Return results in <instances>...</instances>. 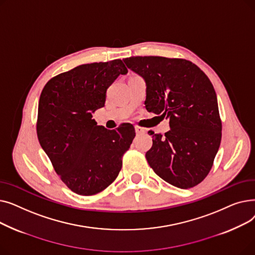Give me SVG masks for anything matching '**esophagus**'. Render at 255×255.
<instances>
[{
    "instance_id": "1",
    "label": "esophagus",
    "mask_w": 255,
    "mask_h": 255,
    "mask_svg": "<svg viewBox=\"0 0 255 255\" xmlns=\"http://www.w3.org/2000/svg\"><path fill=\"white\" fill-rule=\"evenodd\" d=\"M135 132L137 133V134H140V133H143V132H144V129L141 128V127L135 126Z\"/></svg>"
}]
</instances>
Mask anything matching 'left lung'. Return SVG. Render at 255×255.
I'll use <instances>...</instances> for the list:
<instances>
[{
	"mask_svg": "<svg viewBox=\"0 0 255 255\" xmlns=\"http://www.w3.org/2000/svg\"><path fill=\"white\" fill-rule=\"evenodd\" d=\"M146 84L145 109L169 120L164 136L153 135L146 161L156 175L181 189L203 182L221 142L215 90L205 72L185 59L157 56L123 59Z\"/></svg>",
	"mask_w": 255,
	"mask_h": 255,
	"instance_id": "8db88e82",
	"label": "left lung"
}]
</instances>
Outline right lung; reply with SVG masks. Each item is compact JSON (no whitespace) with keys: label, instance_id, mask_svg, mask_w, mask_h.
I'll return each mask as SVG.
<instances>
[{"label":"right lung","instance_id":"1","mask_svg":"<svg viewBox=\"0 0 255 255\" xmlns=\"http://www.w3.org/2000/svg\"><path fill=\"white\" fill-rule=\"evenodd\" d=\"M128 72L122 60L84 64L49 79L38 104L37 136L53 169L70 190L94 195L109 187L135 136L132 124L98 126L93 113L106 90Z\"/></svg>","mask_w":255,"mask_h":255}]
</instances>
